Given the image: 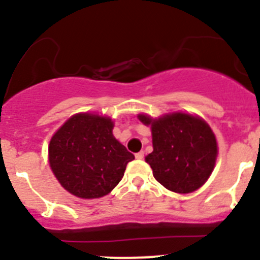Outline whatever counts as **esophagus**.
<instances>
[{"mask_svg":"<svg viewBox=\"0 0 260 260\" xmlns=\"http://www.w3.org/2000/svg\"><path fill=\"white\" fill-rule=\"evenodd\" d=\"M135 158H137V159H143V158H144V152H138L137 154H135Z\"/></svg>","mask_w":260,"mask_h":260,"instance_id":"esophagus-1","label":"esophagus"}]
</instances>
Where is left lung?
Instances as JSON below:
<instances>
[{"mask_svg":"<svg viewBox=\"0 0 260 260\" xmlns=\"http://www.w3.org/2000/svg\"><path fill=\"white\" fill-rule=\"evenodd\" d=\"M152 128L153 152L145 157L153 176L166 189L187 194L211 176L217 159V140L203 118L175 112L159 118L138 116Z\"/></svg>","mask_w":260,"mask_h":260,"instance_id":"left-lung-1","label":"left lung"}]
</instances>
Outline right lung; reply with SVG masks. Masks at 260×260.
<instances>
[{
	"label": "right lung",
	"instance_id": "obj_1",
	"mask_svg": "<svg viewBox=\"0 0 260 260\" xmlns=\"http://www.w3.org/2000/svg\"><path fill=\"white\" fill-rule=\"evenodd\" d=\"M110 117L78 113L69 118L49 142L48 158L62 187L83 199L111 192L134 159L112 134Z\"/></svg>",
	"mask_w": 260,
	"mask_h": 260
}]
</instances>
